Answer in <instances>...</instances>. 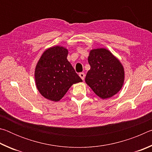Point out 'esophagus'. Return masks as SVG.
I'll return each mask as SVG.
<instances>
[{"label":"esophagus","mask_w":152,"mask_h":152,"mask_svg":"<svg viewBox=\"0 0 152 152\" xmlns=\"http://www.w3.org/2000/svg\"><path fill=\"white\" fill-rule=\"evenodd\" d=\"M79 76H80V78H82V80H84V78H85V74H84V73H83V72H80V73L79 74Z\"/></svg>","instance_id":"1"}]
</instances>
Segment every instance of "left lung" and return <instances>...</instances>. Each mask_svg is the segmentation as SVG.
Returning a JSON list of instances; mask_svg holds the SVG:
<instances>
[{
  "mask_svg": "<svg viewBox=\"0 0 152 152\" xmlns=\"http://www.w3.org/2000/svg\"><path fill=\"white\" fill-rule=\"evenodd\" d=\"M91 69L85 81L102 99L117 94L124 82V69L119 60L104 48L92 50L88 56Z\"/></svg>",
  "mask_w": 152,
  "mask_h": 152,
  "instance_id": "1",
  "label": "left lung"
}]
</instances>
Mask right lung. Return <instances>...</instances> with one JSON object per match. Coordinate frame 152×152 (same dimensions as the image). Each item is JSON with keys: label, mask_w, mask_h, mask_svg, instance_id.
Segmentation results:
<instances>
[{"label": "right lung", "mask_w": 152, "mask_h": 152, "mask_svg": "<svg viewBox=\"0 0 152 152\" xmlns=\"http://www.w3.org/2000/svg\"><path fill=\"white\" fill-rule=\"evenodd\" d=\"M68 53V50L60 46L49 48L36 66V86L45 99L59 101L73 84L82 82L67 60Z\"/></svg>", "instance_id": "right-lung-1"}]
</instances>
